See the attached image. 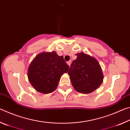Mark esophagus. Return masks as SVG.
Wrapping results in <instances>:
<instances>
[{"instance_id": "esophagus-1", "label": "esophagus", "mask_w": 130, "mask_h": 130, "mask_svg": "<svg viewBox=\"0 0 130 130\" xmlns=\"http://www.w3.org/2000/svg\"><path fill=\"white\" fill-rule=\"evenodd\" d=\"M70 63H71V61H68V62H67V64L69 66L70 65Z\"/></svg>"}]
</instances>
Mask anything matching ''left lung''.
Masks as SVG:
<instances>
[{"instance_id":"left-lung-1","label":"left lung","mask_w":130,"mask_h":130,"mask_svg":"<svg viewBox=\"0 0 130 130\" xmlns=\"http://www.w3.org/2000/svg\"><path fill=\"white\" fill-rule=\"evenodd\" d=\"M69 68L68 74L76 91L89 93L98 89L103 81L102 68L93 57L81 52L76 54Z\"/></svg>"}]
</instances>
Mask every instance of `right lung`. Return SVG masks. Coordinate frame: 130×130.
<instances>
[{
	"label": "right lung",
	"mask_w": 130,
	"mask_h": 130,
	"mask_svg": "<svg viewBox=\"0 0 130 130\" xmlns=\"http://www.w3.org/2000/svg\"><path fill=\"white\" fill-rule=\"evenodd\" d=\"M69 68L62 56H58L55 52L42 53L30 65L28 78L37 91L49 93L56 90L61 76L67 73Z\"/></svg>",
	"instance_id": "add662e5"
}]
</instances>
